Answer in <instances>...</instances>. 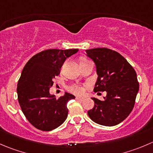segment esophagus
<instances>
[{
	"mask_svg": "<svg viewBox=\"0 0 153 153\" xmlns=\"http://www.w3.org/2000/svg\"><path fill=\"white\" fill-rule=\"evenodd\" d=\"M75 99H76V100H78V101H81V102H82V101H84V98H82V97H78V96H77V97L75 98Z\"/></svg>",
	"mask_w": 153,
	"mask_h": 153,
	"instance_id": "1",
	"label": "esophagus"
}]
</instances>
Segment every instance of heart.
I'll return each instance as SVG.
<instances>
[{"mask_svg": "<svg viewBox=\"0 0 153 153\" xmlns=\"http://www.w3.org/2000/svg\"><path fill=\"white\" fill-rule=\"evenodd\" d=\"M69 90L72 92V93H75V94L81 95L84 93V88L83 86L79 85V84H73V85H72L69 87Z\"/></svg>", "mask_w": 153, "mask_h": 153, "instance_id": "obj_1", "label": "heart"}]
</instances>
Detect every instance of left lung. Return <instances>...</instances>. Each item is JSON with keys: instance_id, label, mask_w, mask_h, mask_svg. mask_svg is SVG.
I'll return each instance as SVG.
<instances>
[{"instance_id": "left-lung-1", "label": "left lung", "mask_w": 153, "mask_h": 153, "mask_svg": "<svg viewBox=\"0 0 153 153\" xmlns=\"http://www.w3.org/2000/svg\"><path fill=\"white\" fill-rule=\"evenodd\" d=\"M87 56L94 61L98 78L95 92L106 91L101 101L95 102L88 116L93 122L105 126L120 123L134 108L139 83L134 68L118 52L106 48L86 50Z\"/></svg>"}]
</instances>
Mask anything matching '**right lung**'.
<instances>
[{
    "label": "right lung",
    "mask_w": 153,
    "mask_h": 153,
    "mask_svg": "<svg viewBox=\"0 0 153 153\" xmlns=\"http://www.w3.org/2000/svg\"><path fill=\"white\" fill-rule=\"evenodd\" d=\"M78 49H48L35 54L24 67L17 85L18 100L30 123L41 131H51L67 118L70 93L57 99L49 93L67 57Z\"/></svg>",
    "instance_id": "add662e5"
}]
</instances>
